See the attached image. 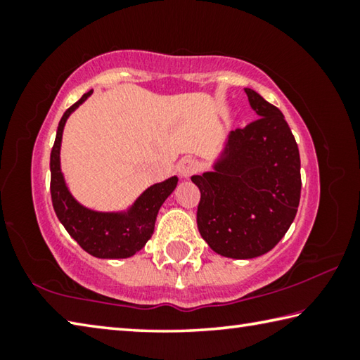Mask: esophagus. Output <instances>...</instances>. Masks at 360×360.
Masks as SVG:
<instances>
[{"mask_svg": "<svg viewBox=\"0 0 360 360\" xmlns=\"http://www.w3.org/2000/svg\"><path fill=\"white\" fill-rule=\"evenodd\" d=\"M197 169H198V163L191 157L182 158L178 165H176V172H178V174L182 179H188L193 173H197Z\"/></svg>", "mask_w": 360, "mask_h": 360, "instance_id": "1", "label": "esophagus"}]
</instances>
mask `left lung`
<instances>
[{
    "instance_id": "obj_1",
    "label": "left lung",
    "mask_w": 360,
    "mask_h": 360,
    "mask_svg": "<svg viewBox=\"0 0 360 360\" xmlns=\"http://www.w3.org/2000/svg\"><path fill=\"white\" fill-rule=\"evenodd\" d=\"M257 120L230 131L211 172L192 176L200 188L197 224L216 254L254 259L275 248L300 203V154L276 106L245 89Z\"/></svg>"
}]
</instances>
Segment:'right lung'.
I'll return each instance as SVG.
<instances>
[{"mask_svg":"<svg viewBox=\"0 0 360 360\" xmlns=\"http://www.w3.org/2000/svg\"><path fill=\"white\" fill-rule=\"evenodd\" d=\"M94 94H84L60 119L51 152V195L58 221L85 252L98 259H129L146 246L154 233L155 219L163 202L178 186V176L149 186L131 205L119 211H98L77 202L66 184L60 162L66 120Z\"/></svg>","mask_w":360,"mask_h":360,"instance_id":"right-lung-1","label":"right lung"}]
</instances>
